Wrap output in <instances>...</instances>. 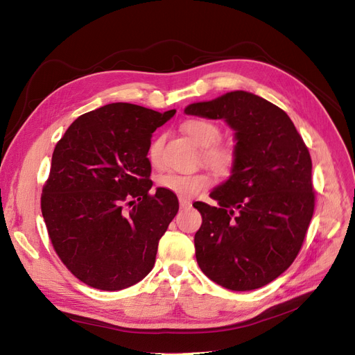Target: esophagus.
Listing matches in <instances>:
<instances>
[{"mask_svg":"<svg viewBox=\"0 0 355 355\" xmlns=\"http://www.w3.org/2000/svg\"><path fill=\"white\" fill-rule=\"evenodd\" d=\"M178 202H180V207H181V209H189V207L191 206V202H190V200L184 198V197H180V198H178Z\"/></svg>","mask_w":355,"mask_h":355,"instance_id":"obj_1","label":"esophagus"}]
</instances>
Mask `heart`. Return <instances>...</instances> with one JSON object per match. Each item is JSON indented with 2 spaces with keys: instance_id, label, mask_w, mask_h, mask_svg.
Listing matches in <instances>:
<instances>
[{
  "instance_id": "1",
  "label": "heart",
  "mask_w": 355,
  "mask_h": 355,
  "mask_svg": "<svg viewBox=\"0 0 355 355\" xmlns=\"http://www.w3.org/2000/svg\"><path fill=\"white\" fill-rule=\"evenodd\" d=\"M182 130L187 136L202 146L203 162L218 175L226 177L234 173L238 162V150L232 144L219 142L222 130L214 121L203 117H191L182 123ZM164 145V136L153 139L148 148V158L153 165L161 162V149ZM210 178L205 173L180 174L166 173L158 177V186L177 196L193 197L202 190L207 189Z\"/></svg>"
}]
</instances>
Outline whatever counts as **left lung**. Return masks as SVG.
<instances>
[{
	"label": "left lung",
	"instance_id": "1",
	"mask_svg": "<svg viewBox=\"0 0 355 355\" xmlns=\"http://www.w3.org/2000/svg\"><path fill=\"white\" fill-rule=\"evenodd\" d=\"M187 114L223 119L235 130L238 162L210 197L196 202L198 267L219 286L246 291L283 274L296 259L315 210L312 159L284 110L246 91L186 107Z\"/></svg>",
	"mask_w": 355,
	"mask_h": 355
}]
</instances>
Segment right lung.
I'll list each match as a JSON object with an SVG mask.
<instances>
[{"mask_svg": "<svg viewBox=\"0 0 355 355\" xmlns=\"http://www.w3.org/2000/svg\"><path fill=\"white\" fill-rule=\"evenodd\" d=\"M175 114L112 103L76 119L56 144L42 190L53 250L89 287L128 288L153 268L177 196L152 187V133Z\"/></svg>", "mask_w": 355, "mask_h": 355, "instance_id": "obj_1", "label": "right lung"}]
</instances>
